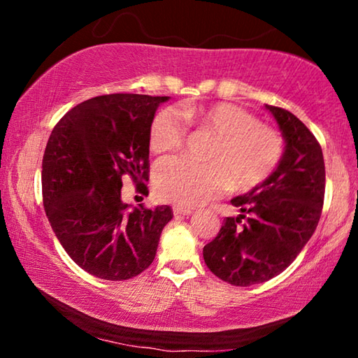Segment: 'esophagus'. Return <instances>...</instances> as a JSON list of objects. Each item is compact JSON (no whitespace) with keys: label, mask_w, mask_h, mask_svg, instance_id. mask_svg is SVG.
<instances>
[{"label":"esophagus","mask_w":358,"mask_h":358,"mask_svg":"<svg viewBox=\"0 0 358 358\" xmlns=\"http://www.w3.org/2000/svg\"><path fill=\"white\" fill-rule=\"evenodd\" d=\"M191 213H192V208L173 207V215H175V216H189Z\"/></svg>","instance_id":"esophagus-1"}]
</instances>
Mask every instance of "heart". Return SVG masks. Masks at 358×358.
Returning a JSON list of instances; mask_svg holds the SVG:
<instances>
[{"label": "heart", "instance_id": "heart-1", "mask_svg": "<svg viewBox=\"0 0 358 358\" xmlns=\"http://www.w3.org/2000/svg\"><path fill=\"white\" fill-rule=\"evenodd\" d=\"M187 124L215 141L203 164L185 157H167L155 167L156 196L180 207H197L230 186L250 191L262 185L280 166L282 137L238 106L217 102L208 106L164 107L155 115L148 143L156 155L177 150L187 136Z\"/></svg>", "mask_w": 358, "mask_h": 358}]
</instances>
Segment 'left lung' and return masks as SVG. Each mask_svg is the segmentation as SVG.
Here are the masks:
<instances>
[{"instance_id":"obj_1","label":"left lung","mask_w":358,"mask_h":358,"mask_svg":"<svg viewBox=\"0 0 358 358\" xmlns=\"http://www.w3.org/2000/svg\"><path fill=\"white\" fill-rule=\"evenodd\" d=\"M265 107L286 141L282 159L262 185L230 201L241 215L226 217L203 246L211 273L234 286L282 273L311 238L324 207L325 166L316 137L286 108Z\"/></svg>"}]
</instances>
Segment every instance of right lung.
I'll list each match as a JSON object with an SVG mask.
<instances>
[{
  "instance_id": "right-lung-1",
  "label": "right lung",
  "mask_w": 358,
  "mask_h": 358,
  "mask_svg": "<svg viewBox=\"0 0 358 358\" xmlns=\"http://www.w3.org/2000/svg\"><path fill=\"white\" fill-rule=\"evenodd\" d=\"M169 96L106 94L64 115L42 159V199L50 226L74 262L90 275L123 281L153 262L173 217L169 205L134 210L121 201L124 177L148 196L150 126Z\"/></svg>"
}]
</instances>
